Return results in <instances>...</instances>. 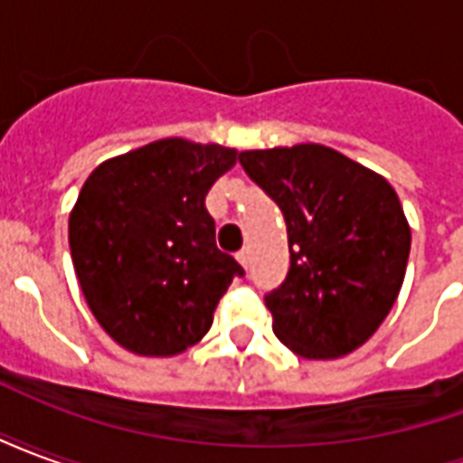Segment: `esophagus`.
Here are the masks:
<instances>
[{
    "instance_id": "obj_1",
    "label": "esophagus",
    "mask_w": 463,
    "mask_h": 463,
    "mask_svg": "<svg viewBox=\"0 0 463 463\" xmlns=\"http://www.w3.org/2000/svg\"><path fill=\"white\" fill-rule=\"evenodd\" d=\"M235 258H238V262H241L245 270L250 268V252H248V250H241L238 255H235Z\"/></svg>"
}]
</instances>
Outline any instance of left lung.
Wrapping results in <instances>:
<instances>
[{
	"label": "left lung",
	"instance_id": "1",
	"mask_svg": "<svg viewBox=\"0 0 463 463\" xmlns=\"http://www.w3.org/2000/svg\"><path fill=\"white\" fill-rule=\"evenodd\" d=\"M238 161L288 225L290 270L265 295L275 337L305 359L362 347L407 272L411 231L394 188L317 143L242 151Z\"/></svg>",
	"mask_w": 463,
	"mask_h": 463
}]
</instances>
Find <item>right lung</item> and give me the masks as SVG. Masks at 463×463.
I'll use <instances>...</instances> for the list:
<instances>
[{"mask_svg":"<svg viewBox=\"0 0 463 463\" xmlns=\"http://www.w3.org/2000/svg\"><path fill=\"white\" fill-rule=\"evenodd\" d=\"M218 143L163 138L104 161L69 215L76 278L99 325L143 357L203 340L238 260L215 245L205 195L235 165Z\"/></svg>","mask_w":463,"mask_h":463,"instance_id":"add662e5","label":"right lung"}]
</instances>
